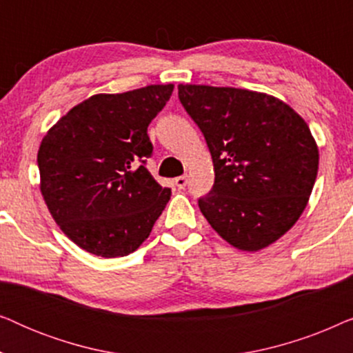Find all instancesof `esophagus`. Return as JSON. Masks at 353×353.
<instances>
[{
	"instance_id": "obj_1",
	"label": "esophagus",
	"mask_w": 353,
	"mask_h": 353,
	"mask_svg": "<svg viewBox=\"0 0 353 353\" xmlns=\"http://www.w3.org/2000/svg\"><path fill=\"white\" fill-rule=\"evenodd\" d=\"M175 185L180 188V190H185L186 185H188V176L183 175V176H178L175 178Z\"/></svg>"
}]
</instances>
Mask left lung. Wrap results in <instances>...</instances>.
Here are the masks:
<instances>
[{
  "label": "left lung",
  "mask_w": 353,
  "mask_h": 353,
  "mask_svg": "<svg viewBox=\"0 0 353 353\" xmlns=\"http://www.w3.org/2000/svg\"><path fill=\"white\" fill-rule=\"evenodd\" d=\"M204 134L215 183L199 199L212 228L233 248L257 252L292 228L318 172V146L291 105L259 91L178 85Z\"/></svg>",
  "instance_id": "8db88e82"
}]
</instances>
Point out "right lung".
<instances>
[{"label":"right lung","instance_id":"right-lung-1","mask_svg":"<svg viewBox=\"0 0 353 353\" xmlns=\"http://www.w3.org/2000/svg\"><path fill=\"white\" fill-rule=\"evenodd\" d=\"M173 85L94 94L48 130L38 149L40 190L67 238L104 259L137 250L170 201L144 167L151 120Z\"/></svg>","mask_w":353,"mask_h":353}]
</instances>
